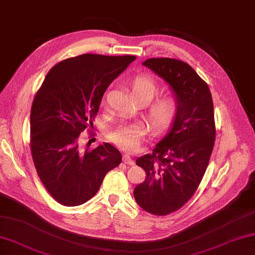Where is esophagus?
<instances>
[{"mask_svg": "<svg viewBox=\"0 0 255 255\" xmlns=\"http://www.w3.org/2000/svg\"><path fill=\"white\" fill-rule=\"evenodd\" d=\"M123 162L126 163V164H128V165H134L133 158L131 157V155H129V154H124L123 155Z\"/></svg>", "mask_w": 255, "mask_h": 255, "instance_id": "1", "label": "esophagus"}]
</instances>
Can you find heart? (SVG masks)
<instances>
[{
    "mask_svg": "<svg viewBox=\"0 0 255 255\" xmlns=\"http://www.w3.org/2000/svg\"><path fill=\"white\" fill-rule=\"evenodd\" d=\"M157 93V85L150 76L142 75L133 81L131 84V97L133 100H143L148 103ZM176 113V102L170 97L158 99L153 103L147 112V121L152 129L161 131L165 128L174 119ZM144 129L137 124L120 126L110 131L109 140L117 144L123 150L133 151L140 145Z\"/></svg>",
    "mask_w": 255,
    "mask_h": 255,
    "instance_id": "1",
    "label": "heart"
}]
</instances>
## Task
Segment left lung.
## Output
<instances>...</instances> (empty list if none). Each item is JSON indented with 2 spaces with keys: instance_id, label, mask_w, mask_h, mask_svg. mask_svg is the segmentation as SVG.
Wrapping results in <instances>:
<instances>
[{
  "instance_id": "8db88e82",
  "label": "left lung",
  "mask_w": 255,
  "mask_h": 255,
  "mask_svg": "<svg viewBox=\"0 0 255 255\" xmlns=\"http://www.w3.org/2000/svg\"><path fill=\"white\" fill-rule=\"evenodd\" d=\"M142 65L169 85L176 113L153 154L136 160L146 177L133 193L146 212L166 215L191 199L208 167L215 140L213 101L208 84L183 61L153 57Z\"/></svg>"
}]
</instances>
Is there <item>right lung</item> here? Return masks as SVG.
Masks as SVG:
<instances>
[{"label": "right lung", "instance_id": "right-lung-1", "mask_svg": "<svg viewBox=\"0 0 255 255\" xmlns=\"http://www.w3.org/2000/svg\"><path fill=\"white\" fill-rule=\"evenodd\" d=\"M133 55L83 54L53 66L33 101L31 152L52 198L78 206L97 194L104 176L122 161L110 143L90 150L79 136L93 126L109 85L135 60Z\"/></svg>", "mask_w": 255, "mask_h": 255}]
</instances>
